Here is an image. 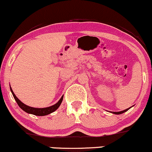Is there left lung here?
<instances>
[{"label": "left lung", "mask_w": 152, "mask_h": 152, "mask_svg": "<svg viewBox=\"0 0 152 152\" xmlns=\"http://www.w3.org/2000/svg\"><path fill=\"white\" fill-rule=\"evenodd\" d=\"M129 108H131V107H129V108H127V109L125 110L120 111V112H113V113H114V114H116V115H120V114H122V113H123L126 112V111H127V110H129Z\"/></svg>", "instance_id": "left-lung-1"}]
</instances>
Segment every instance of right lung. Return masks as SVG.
Wrapping results in <instances>:
<instances>
[{"label":"right lung","instance_id":"obj_1","mask_svg":"<svg viewBox=\"0 0 152 152\" xmlns=\"http://www.w3.org/2000/svg\"><path fill=\"white\" fill-rule=\"evenodd\" d=\"M10 91H11L12 96H13L16 102H17L18 105H19V107H20L22 110H23L25 112H26L27 113L33 114L34 115H37V116H45V115H47L50 114V113H52L53 112H54V111H55L59 107L60 105H61L62 100H63V97H64V96H62L61 98H60V100H58V103H56L55 105L50 106V107H44V108H35V107H30V106H27L26 105H25L23 103H22L20 100L18 99L17 97L15 96V95L13 91L12 90L11 87H10Z\"/></svg>","mask_w":152,"mask_h":152}]
</instances>
